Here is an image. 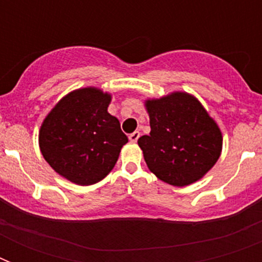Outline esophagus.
<instances>
[{"mask_svg":"<svg viewBox=\"0 0 262 262\" xmlns=\"http://www.w3.org/2000/svg\"><path fill=\"white\" fill-rule=\"evenodd\" d=\"M139 137H140V132H133V133H130V135H129V140H130V143H136V141H137V140H139Z\"/></svg>","mask_w":262,"mask_h":262,"instance_id":"esophagus-1","label":"esophagus"}]
</instances>
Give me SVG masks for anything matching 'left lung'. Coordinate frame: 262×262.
Wrapping results in <instances>:
<instances>
[{"instance_id": "1", "label": "left lung", "mask_w": 262, "mask_h": 262, "mask_svg": "<svg viewBox=\"0 0 262 262\" xmlns=\"http://www.w3.org/2000/svg\"><path fill=\"white\" fill-rule=\"evenodd\" d=\"M151 133L139 147L149 171L172 186L199 181L217 162L223 137L217 123L190 94L172 92L145 100Z\"/></svg>"}]
</instances>
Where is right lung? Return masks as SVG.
<instances>
[{"label": "right lung", "mask_w": 262, "mask_h": 262, "mask_svg": "<svg viewBox=\"0 0 262 262\" xmlns=\"http://www.w3.org/2000/svg\"><path fill=\"white\" fill-rule=\"evenodd\" d=\"M110 102L111 95L99 88H80L63 96L43 121L40 152L68 181L88 186L114 168L127 137L107 111Z\"/></svg>", "instance_id": "right-lung-1"}]
</instances>
